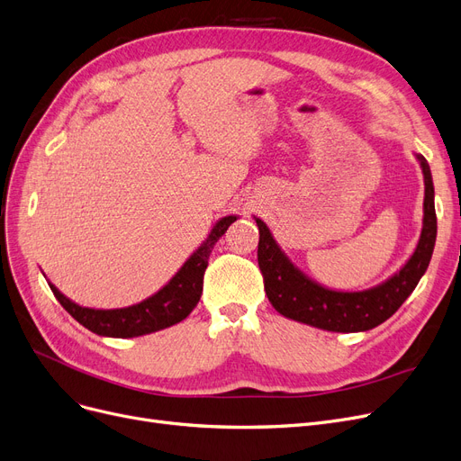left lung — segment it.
<instances>
[{
    "mask_svg": "<svg viewBox=\"0 0 461 461\" xmlns=\"http://www.w3.org/2000/svg\"><path fill=\"white\" fill-rule=\"evenodd\" d=\"M424 173V220L418 245L407 264L384 283L359 292H341L322 286L292 264L286 252L262 218H256L259 230L258 264L264 275L266 294L271 305L283 316L318 330L354 333L383 324L416 288L424 276L435 247L437 216L433 178L426 158L414 154Z\"/></svg>",
    "mask_w": 461,
    "mask_h": 461,
    "instance_id": "left-lung-1",
    "label": "left lung"
}]
</instances>
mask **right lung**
Returning a JSON list of instances; mask_svg holds the SVG:
<instances>
[{"label": "right lung", "instance_id": "1", "mask_svg": "<svg viewBox=\"0 0 461 461\" xmlns=\"http://www.w3.org/2000/svg\"><path fill=\"white\" fill-rule=\"evenodd\" d=\"M235 220V214H228L216 220V224L212 226L205 241L192 252V256L183 264V267L171 276L169 283L150 297L143 299L141 303H135L124 309H90L71 302V299L59 292L52 283H49V286L59 305H62L78 324H83L86 330L97 335L130 339L166 330L169 326L183 322V320L195 309L203 292V273L209 266V256L212 252V247Z\"/></svg>", "mask_w": 461, "mask_h": 461}]
</instances>
